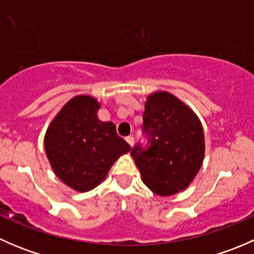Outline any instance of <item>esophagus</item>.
<instances>
[{
  "label": "esophagus",
  "mask_w": 254,
  "mask_h": 254,
  "mask_svg": "<svg viewBox=\"0 0 254 254\" xmlns=\"http://www.w3.org/2000/svg\"><path fill=\"white\" fill-rule=\"evenodd\" d=\"M125 140H127V142L129 143L130 146H132V145H134V137H132V136H127V139H125Z\"/></svg>",
  "instance_id": "34e87169"
}]
</instances>
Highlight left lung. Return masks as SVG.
Masks as SVG:
<instances>
[{"instance_id": "obj_1", "label": "left lung", "mask_w": 254, "mask_h": 254, "mask_svg": "<svg viewBox=\"0 0 254 254\" xmlns=\"http://www.w3.org/2000/svg\"><path fill=\"white\" fill-rule=\"evenodd\" d=\"M143 131L150 146L132 147L142 182L161 196L184 190L200 170L205 152L201 123L181 99L165 91L151 93L145 103Z\"/></svg>"}]
</instances>
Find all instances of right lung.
Instances as JSON below:
<instances>
[{
  "label": "right lung",
  "instance_id": "right-lung-1",
  "mask_svg": "<svg viewBox=\"0 0 254 254\" xmlns=\"http://www.w3.org/2000/svg\"><path fill=\"white\" fill-rule=\"evenodd\" d=\"M99 108L94 97H73L56 114L44 137L55 175L81 193L102 183L115 161L131 150L112 122L98 119Z\"/></svg>",
  "mask_w": 254,
  "mask_h": 254
}]
</instances>
